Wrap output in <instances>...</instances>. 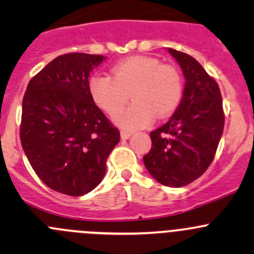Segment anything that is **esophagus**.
Returning a JSON list of instances; mask_svg holds the SVG:
<instances>
[{
	"label": "esophagus",
	"mask_w": 254,
	"mask_h": 254,
	"mask_svg": "<svg viewBox=\"0 0 254 254\" xmlns=\"http://www.w3.org/2000/svg\"><path fill=\"white\" fill-rule=\"evenodd\" d=\"M131 135H132V131H127V130H122V131H120V136H122V139H129Z\"/></svg>",
	"instance_id": "esophagus-1"
}]
</instances>
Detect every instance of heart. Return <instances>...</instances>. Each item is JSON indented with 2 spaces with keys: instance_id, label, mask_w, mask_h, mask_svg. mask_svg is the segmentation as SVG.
Instances as JSON below:
<instances>
[{
  "instance_id": "heart-1",
  "label": "heart",
  "mask_w": 254,
  "mask_h": 254,
  "mask_svg": "<svg viewBox=\"0 0 254 254\" xmlns=\"http://www.w3.org/2000/svg\"><path fill=\"white\" fill-rule=\"evenodd\" d=\"M94 103L107 114L119 112L132 94L134 103L118 113L115 123L124 129L147 127L153 118L168 117L183 97V79L175 66L151 56H131L115 64L112 76L97 73L89 79Z\"/></svg>"
}]
</instances>
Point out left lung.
I'll return each mask as SVG.
<instances>
[{
	"instance_id": "obj_1",
	"label": "left lung",
	"mask_w": 254,
	"mask_h": 254,
	"mask_svg": "<svg viewBox=\"0 0 254 254\" xmlns=\"http://www.w3.org/2000/svg\"><path fill=\"white\" fill-rule=\"evenodd\" d=\"M186 77L183 98L165 125L151 131L152 146L143 163L167 187L187 186L211 165L224 131L219 84L190 55L168 49Z\"/></svg>"
}]
</instances>
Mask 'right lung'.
I'll return each instance as SVG.
<instances>
[{"label":"right lung","instance_id":"add662e5","mask_svg":"<svg viewBox=\"0 0 254 254\" xmlns=\"http://www.w3.org/2000/svg\"><path fill=\"white\" fill-rule=\"evenodd\" d=\"M102 55L58 56L29 81L19 136L30 166L49 188L71 196L93 190L120 140L118 127L96 106L89 72Z\"/></svg>","mask_w":254,"mask_h":254}]
</instances>
